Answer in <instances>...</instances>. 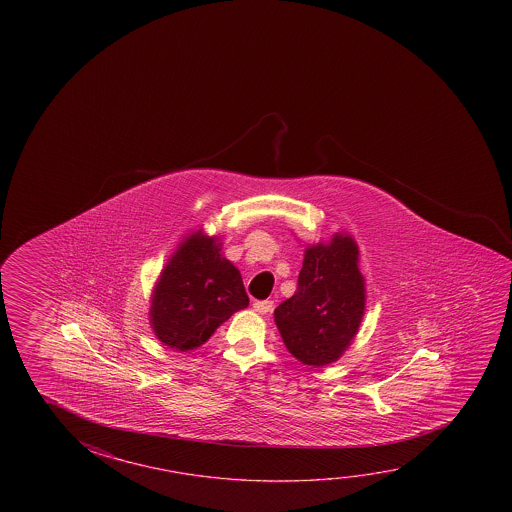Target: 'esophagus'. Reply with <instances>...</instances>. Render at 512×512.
I'll list each match as a JSON object with an SVG mask.
<instances>
[{
  "label": "esophagus",
  "instance_id": "1",
  "mask_svg": "<svg viewBox=\"0 0 512 512\" xmlns=\"http://www.w3.org/2000/svg\"><path fill=\"white\" fill-rule=\"evenodd\" d=\"M275 307V303L271 302V300H257V302H253V310L255 312H259V314H268Z\"/></svg>",
  "mask_w": 512,
  "mask_h": 512
}]
</instances>
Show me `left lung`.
I'll use <instances>...</instances> for the list:
<instances>
[{
  "instance_id": "1",
  "label": "left lung",
  "mask_w": 512,
  "mask_h": 512,
  "mask_svg": "<svg viewBox=\"0 0 512 512\" xmlns=\"http://www.w3.org/2000/svg\"><path fill=\"white\" fill-rule=\"evenodd\" d=\"M359 250L350 235L305 252L296 293L275 309L287 350L307 366L337 361L357 334L364 314Z\"/></svg>"
}]
</instances>
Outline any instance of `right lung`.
I'll use <instances>...</instances> for the list:
<instances>
[{
	"mask_svg": "<svg viewBox=\"0 0 512 512\" xmlns=\"http://www.w3.org/2000/svg\"><path fill=\"white\" fill-rule=\"evenodd\" d=\"M250 298L241 273L221 257L212 237L191 235L180 244L153 291L155 336L180 352L194 350Z\"/></svg>",
	"mask_w": 512,
	"mask_h": 512,
	"instance_id": "1",
	"label": "right lung"
}]
</instances>
